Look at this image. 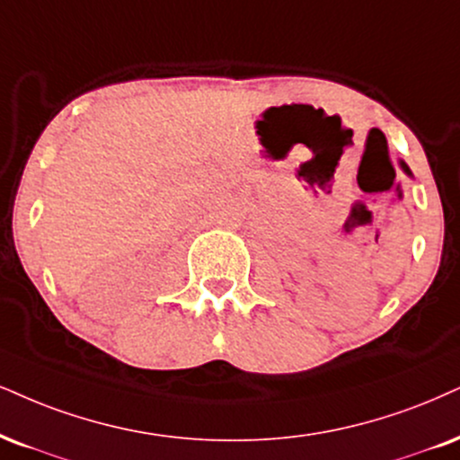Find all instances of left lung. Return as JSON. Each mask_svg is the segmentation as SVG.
<instances>
[{
  "label": "left lung",
  "instance_id": "obj_1",
  "mask_svg": "<svg viewBox=\"0 0 460 460\" xmlns=\"http://www.w3.org/2000/svg\"><path fill=\"white\" fill-rule=\"evenodd\" d=\"M403 170H405V172H407V174H410V168H407V166H405V164H403Z\"/></svg>",
  "mask_w": 460,
  "mask_h": 460
}]
</instances>
